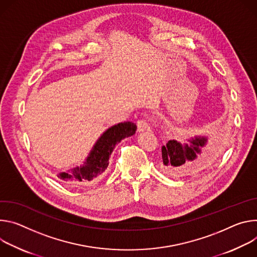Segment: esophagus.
I'll use <instances>...</instances> for the list:
<instances>
[{
	"label": "esophagus",
	"instance_id": "obj_1",
	"mask_svg": "<svg viewBox=\"0 0 257 257\" xmlns=\"http://www.w3.org/2000/svg\"><path fill=\"white\" fill-rule=\"evenodd\" d=\"M138 125V131L139 132H145V131H150V124L146 118H142L139 119L137 122Z\"/></svg>",
	"mask_w": 257,
	"mask_h": 257
}]
</instances>
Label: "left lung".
I'll return each instance as SVG.
<instances>
[{"label": "left lung", "instance_id": "obj_1", "mask_svg": "<svg viewBox=\"0 0 257 257\" xmlns=\"http://www.w3.org/2000/svg\"><path fill=\"white\" fill-rule=\"evenodd\" d=\"M206 143L207 138L200 136L191 138L185 143L179 140H169L161 148V170L170 177L192 174L206 159V155H202Z\"/></svg>", "mask_w": 257, "mask_h": 257}]
</instances>
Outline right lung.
<instances>
[{"mask_svg":"<svg viewBox=\"0 0 257 257\" xmlns=\"http://www.w3.org/2000/svg\"><path fill=\"white\" fill-rule=\"evenodd\" d=\"M137 125L131 121L120 122L109 127L98 139L82 165L59 174L58 178L72 188L94 182L108 167L109 157L116 144L135 135Z\"/></svg>","mask_w":257,"mask_h":257,"instance_id":"1","label":"right lung"}]
</instances>
